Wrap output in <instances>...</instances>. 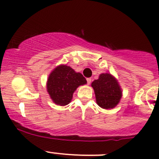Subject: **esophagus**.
<instances>
[{
	"instance_id": "1",
	"label": "esophagus",
	"mask_w": 159,
	"mask_h": 159,
	"mask_svg": "<svg viewBox=\"0 0 159 159\" xmlns=\"http://www.w3.org/2000/svg\"><path fill=\"white\" fill-rule=\"evenodd\" d=\"M87 82H88V84H91V78H87Z\"/></svg>"
}]
</instances>
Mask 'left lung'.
<instances>
[{
  "instance_id": "8db88e82",
  "label": "left lung",
  "mask_w": 159,
  "mask_h": 159,
  "mask_svg": "<svg viewBox=\"0 0 159 159\" xmlns=\"http://www.w3.org/2000/svg\"><path fill=\"white\" fill-rule=\"evenodd\" d=\"M98 105L105 109L114 108L120 102L122 91L118 81L111 74L103 73L91 83Z\"/></svg>"
}]
</instances>
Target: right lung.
<instances>
[{
  "label": "right lung",
  "mask_w": 159,
  "mask_h": 159,
  "mask_svg": "<svg viewBox=\"0 0 159 159\" xmlns=\"http://www.w3.org/2000/svg\"><path fill=\"white\" fill-rule=\"evenodd\" d=\"M87 83L85 78L69 66L61 65L49 75L47 90L53 102L65 106L68 105L77 88Z\"/></svg>",
  "instance_id": "1"
}]
</instances>
